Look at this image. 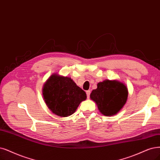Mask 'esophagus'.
<instances>
[{
  "mask_svg": "<svg viewBox=\"0 0 160 160\" xmlns=\"http://www.w3.org/2000/svg\"><path fill=\"white\" fill-rule=\"evenodd\" d=\"M90 93H91V91H90V90H88V91H86V95H87V98H90Z\"/></svg>",
  "mask_w": 160,
  "mask_h": 160,
  "instance_id": "1",
  "label": "esophagus"
}]
</instances>
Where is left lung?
Returning a JSON list of instances; mask_svg holds the SVG:
<instances>
[{
    "label": "left lung",
    "instance_id": "8db88e82",
    "mask_svg": "<svg viewBox=\"0 0 160 160\" xmlns=\"http://www.w3.org/2000/svg\"><path fill=\"white\" fill-rule=\"evenodd\" d=\"M97 86L96 89L92 92L90 98L96 102L100 113L105 116L117 114L127 102V86L115 80H105Z\"/></svg>",
    "mask_w": 160,
    "mask_h": 160
}]
</instances>
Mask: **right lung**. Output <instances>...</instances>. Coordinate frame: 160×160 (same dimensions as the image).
Wrapping results in <instances>:
<instances>
[{
  "instance_id": "obj_1",
  "label": "right lung",
  "mask_w": 160,
  "mask_h": 160,
  "mask_svg": "<svg viewBox=\"0 0 160 160\" xmlns=\"http://www.w3.org/2000/svg\"><path fill=\"white\" fill-rule=\"evenodd\" d=\"M43 96L48 108L60 117L72 115L86 99V92L67 76L52 74L43 85Z\"/></svg>"
}]
</instances>
